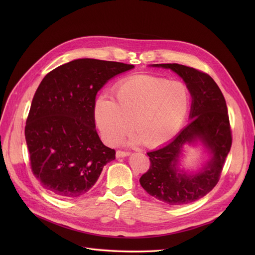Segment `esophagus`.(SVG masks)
<instances>
[{"mask_svg":"<svg viewBox=\"0 0 255 255\" xmlns=\"http://www.w3.org/2000/svg\"><path fill=\"white\" fill-rule=\"evenodd\" d=\"M129 154H130V153L128 152V151L118 150L117 152H116V156H117V157H126V156H128Z\"/></svg>","mask_w":255,"mask_h":255,"instance_id":"esophagus-1","label":"esophagus"}]
</instances>
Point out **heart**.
<instances>
[{
  "label": "heart",
  "mask_w": 255,
  "mask_h": 255,
  "mask_svg": "<svg viewBox=\"0 0 255 255\" xmlns=\"http://www.w3.org/2000/svg\"><path fill=\"white\" fill-rule=\"evenodd\" d=\"M116 102L105 95L97 99L96 123L109 144L119 143L135 126V142L157 148L179 133L189 111L187 87L153 75H136L115 88Z\"/></svg>",
  "instance_id": "heart-1"
}]
</instances>
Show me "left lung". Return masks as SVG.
Instances as JSON below:
<instances>
[{
  "instance_id": "1",
  "label": "left lung",
  "mask_w": 255,
  "mask_h": 255,
  "mask_svg": "<svg viewBox=\"0 0 255 255\" xmlns=\"http://www.w3.org/2000/svg\"><path fill=\"white\" fill-rule=\"evenodd\" d=\"M180 75L191 96L190 122L173 139L161 148L148 152L150 168L140 177L148 194L169 205L197 201L218 183L225 160L232 145L228 107L218 85L210 75L179 64H156ZM200 141L211 158L199 173L187 174L179 169L184 144Z\"/></svg>"
}]
</instances>
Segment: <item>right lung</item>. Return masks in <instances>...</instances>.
Returning a JSON list of instances; mask_svg holds the SVG:
<instances>
[{
	"instance_id": "add662e5",
	"label": "right lung",
	"mask_w": 255,
	"mask_h": 255,
	"mask_svg": "<svg viewBox=\"0 0 255 255\" xmlns=\"http://www.w3.org/2000/svg\"><path fill=\"white\" fill-rule=\"evenodd\" d=\"M133 65L75 59L44 76L25 126L30 168L42 187L60 198H78L94 186L116 151L96 129L98 91Z\"/></svg>"
}]
</instances>
